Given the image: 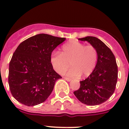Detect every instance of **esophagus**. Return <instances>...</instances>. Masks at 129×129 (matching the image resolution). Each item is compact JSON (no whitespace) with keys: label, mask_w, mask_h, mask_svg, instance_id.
I'll return each mask as SVG.
<instances>
[{"label":"esophagus","mask_w":129,"mask_h":129,"mask_svg":"<svg viewBox=\"0 0 129 129\" xmlns=\"http://www.w3.org/2000/svg\"><path fill=\"white\" fill-rule=\"evenodd\" d=\"M63 79H64L66 80H67V82H70L71 80V79H70V78H68V77H64Z\"/></svg>","instance_id":"1"}]
</instances>
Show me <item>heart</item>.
Returning a JSON list of instances; mask_svg holds the SVG:
<instances>
[{
  "instance_id": "heart-1",
  "label": "heart",
  "mask_w": 129,
  "mask_h": 129,
  "mask_svg": "<svg viewBox=\"0 0 129 129\" xmlns=\"http://www.w3.org/2000/svg\"><path fill=\"white\" fill-rule=\"evenodd\" d=\"M98 53L92 45H86L79 42L73 41L62 46L60 54L55 52L52 55L51 63L55 71L60 74L67 72L71 77H85L92 74L97 64Z\"/></svg>"
}]
</instances>
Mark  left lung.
I'll return each mask as SVG.
<instances>
[{"mask_svg": "<svg viewBox=\"0 0 129 129\" xmlns=\"http://www.w3.org/2000/svg\"><path fill=\"white\" fill-rule=\"evenodd\" d=\"M95 47L98 58L94 70L84 80L80 81V88L74 93L80 102L88 105H97L107 101L114 93L118 78V67L114 54L97 37L80 38Z\"/></svg>", "mask_w": 129, "mask_h": 129, "instance_id": "1", "label": "left lung"}]
</instances>
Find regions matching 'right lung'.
<instances>
[{"instance_id":"obj_1","label":"right lung","mask_w":129,"mask_h":129,"mask_svg":"<svg viewBox=\"0 0 129 129\" xmlns=\"http://www.w3.org/2000/svg\"><path fill=\"white\" fill-rule=\"evenodd\" d=\"M66 38L40 34L19 44L9 63V85L20 103L34 106L46 101L62 77L53 69L51 54Z\"/></svg>"}]
</instances>
